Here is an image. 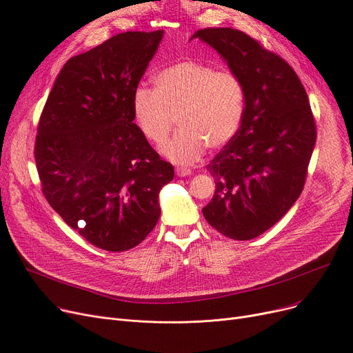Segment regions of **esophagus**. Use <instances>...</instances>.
I'll return each instance as SVG.
<instances>
[{
	"mask_svg": "<svg viewBox=\"0 0 353 353\" xmlns=\"http://www.w3.org/2000/svg\"><path fill=\"white\" fill-rule=\"evenodd\" d=\"M176 174L179 177H186V176H190L192 174V170L188 169V167H177L176 169Z\"/></svg>",
	"mask_w": 353,
	"mask_h": 353,
	"instance_id": "esophagus-1",
	"label": "esophagus"
}]
</instances>
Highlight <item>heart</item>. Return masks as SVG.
<instances>
[{"mask_svg":"<svg viewBox=\"0 0 353 353\" xmlns=\"http://www.w3.org/2000/svg\"><path fill=\"white\" fill-rule=\"evenodd\" d=\"M154 90L139 87L133 113L144 137L163 144L176 124L180 130L163 145V153L176 163L197 160L205 147L228 144L242 124L246 104L243 81L230 70L184 60L160 70Z\"/></svg>","mask_w":353,"mask_h":353,"instance_id":"1","label":"heart"}]
</instances>
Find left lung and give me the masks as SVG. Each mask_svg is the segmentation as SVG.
<instances>
[{"instance_id": "1", "label": "left lung", "mask_w": 353, "mask_h": 353, "mask_svg": "<svg viewBox=\"0 0 353 353\" xmlns=\"http://www.w3.org/2000/svg\"><path fill=\"white\" fill-rule=\"evenodd\" d=\"M243 81L245 114L208 164L216 192L203 216L219 233L250 240L276 225L301 196L316 123L298 74L281 55L229 27L199 30Z\"/></svg>"}]
</instances>
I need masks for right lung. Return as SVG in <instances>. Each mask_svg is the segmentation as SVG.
<instances>
[{"label":"right lung","mask_w":353,"mask_h":353,"mask_svg":"<svg viewBox=\"0 0 353 353\" xmlns=\"http://www.w3.org/2000/svg\"><path fill=\"white\" fill-rule=\"evenodd\" d=\"M163 31H127L70 59L41 111L34 145L50 206L88 243L140 245L174 169L133 123V96Z\"/></svg>","instance_id":"1"}]
</instances>
